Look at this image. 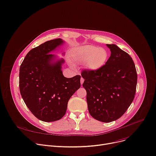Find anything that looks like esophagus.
Masks as SVG:
<instances>
[{"mask_svg":"<svg viewBox=\"0 0 156 156\" xmlns=\"http://www.w3.org/2000/svg\"><path fill=\"white\" fill-rule=\"evenodd\" d=\"M84 82V79L83 78H81V80H80V83H81V85H82L83 83Z\"/></svg>","mask_w":156,"mask_h":156,"instance_id":"esophagus-1","label":"esophagus"}]
</instances>
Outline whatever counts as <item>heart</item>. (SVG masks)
Returning a JSON list of instances; mask_svg holds the SVG:
<instances>
[{
    "instance_id": "obj_1",
    "label": "heart",
    "mask_w": 156,
    "mask_h": 156,
    "mask_svg": "<svg viewBox=\"0 0 156 156\" xmlns=\"http://www.w3.org/2000/svg\"><path fill=\"white\" fill-rule=\"evenodd\" d=\"M73 57L78 62L85 63L86 67L90 70L97 71L106 64L109 57V53L105 48L86 45L75 49Z\"/></svg>"
}]
</instances>
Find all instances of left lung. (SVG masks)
I'll list each match as a JSON object with an SVG mask.
<instances>
[{"label": "left lung", "instance_id": "left-lung-1", "mask_svg": "<svg viewBox=\"0 0 156 156\" xmlns=\"http://www.w3.org/2000/svg\"><path fill=\"white\" fill-rule=\"evenodd\" d=\"M111 55L106 64L97 71L84 70L83 87L87 91L89 113L103 122L121 117L133 101L137 74L130 56L115 44H107Z\"/></svg>", "mask_w": 156, "mask_h": 156}]
</instances>
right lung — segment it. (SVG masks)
Returning a JSON list of instances; mask_svg holds the SVG:
<instances>
[{
	"label": "right lung",
	"mask_w": 156,
	"mask_h": 156,
	"mask_svg": "<svg viewBox=\"0 0 156 156\" xmlns=\"http://www.w3.org/2000/svg\"><path fill=\"white\" fill-rule=\"evenodd\" d=\"M63 43L58 38L32 49L19 69V90L23 100L36 118L46 122L65 115L68 100L81 86V76L65 77L61 71L64 59L55 61V55L51 54Z\"/></svg>",
	"instance_id": "1"
}]
</instances>
